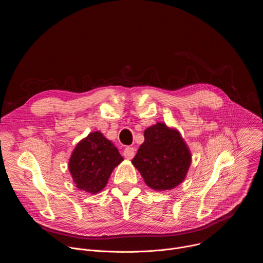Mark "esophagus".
<instances>
[{
  "label": "esophagus",
  "instance_id": "obj_1",
  "mask_svg": "<svg viewBox=\"0 0 263 263\" xmlns=\"http://www.w3.org/2000/svg\"><path fill=\"white\" fill-rule=\"evenodd\" d=\"M124 157L127 158V159H132L135 155V149L134 147H131V146H127L125 149H124V153H123Z\"/></svg>",
  "mask_w": 263,
  "mask_h": 263
}]
</instances>
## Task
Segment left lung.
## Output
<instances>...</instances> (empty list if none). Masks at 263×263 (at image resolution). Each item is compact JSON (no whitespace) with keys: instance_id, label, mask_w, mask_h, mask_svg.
Masks as SVG:
<instances>
[{"instance_id":"left-lung-1","label":"left lung","mask_w":263,"mask_h":263,"mask_svg":"<svg viewBox=\"0 0 263 263\" xmlns=\"http://www.w3.org/2000/svg\"><path fill=\"white\" fill-rule=\"evenodd\" d=\"M132 163L147 186L155 191H168L185 179L192 155L177 130L157 123L144 131V141Z\"/></svg>"}]
</instances>
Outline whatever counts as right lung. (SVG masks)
Wrapping results in <instances>:
<instances>
[{"mask_svg": "<svg viewBox=\"0 0 263 263\" xmlns=\"http://www.w3.org/2000/svg\"><path fill=\"white\" fill-rule=\"evenodd\" d=\"M119 149L99 132H92L74 147L68 170L79 190L90 194L101 192L122 161Z\"/></svg>", "mask_w": 263, "mask_h": 263, "instance_id": "add662e5", "label": "right lung"}]
</instances>
